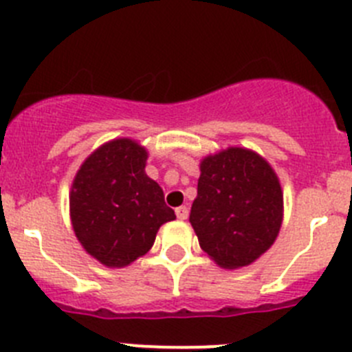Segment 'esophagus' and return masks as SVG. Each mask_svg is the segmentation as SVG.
Listing matches in <instances>:
<instances>
[{"label":"esophagus","instance_id":"obj_1","mask_svg":"<svg viewBox=\"0 0 352 352\" xmlns=\"http://www.w3.org/2000/svg\"><path fill=\"white\" fill-rule=\"evenodd\" d=\"M175 215H177V217H179L180 221L188 219V215H189L188 207H186V205H182V207H177L175 208Z\"/></svg>","mask_w":352,"mask_h":352}]
</instances>
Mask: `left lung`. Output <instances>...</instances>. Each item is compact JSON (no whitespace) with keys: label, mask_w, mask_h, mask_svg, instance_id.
<instances>
[{"label":"left lung","mask_w":352,"mask_h":352,"mask_svg":"<svg viewBox=\"0 0 352 352\" xmlns=\"http://www.w3.org/2000/svg\"><path fill=\"white\" fill-rule=\"evenodd\" d=\"M191 221L199 247L224 268L251 265L277 239L283 191L270 164L231 147L199 164Z\"/></svg>","instance_id":"left-lung-1"}]
</instances>
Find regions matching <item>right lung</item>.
<instances>
[{
  "instance_id": "add662e5",
  "label": "right lung",
  "mask_w": 352,
  "mask_h": 352,
  "mask_svg": "<svg viewBox=\"0 0 352 352\" xmlns=\"http://www.w3.org/2000/svg\"><path fill=\"white\" fill-rule=\"evenodd\" d=\"M145 160L137 142H109L85 160L72 186L75 235L107 267H126L144 256L161 224L175 219L163 189L145 173Z\"/></svg>"
}]
</instances>
